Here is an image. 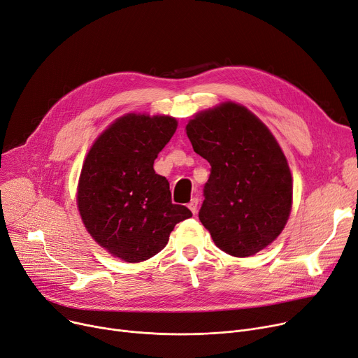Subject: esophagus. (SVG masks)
I'll return each mask as SVG.
<instances>
[{
  "label": "esophagus",
  "instance_id": "esophagus-1",
  "mask_svg": "<svg viewBox=\"0 0 358 358\" xmlns=\"http://www.w3.org/2000/svg\"><path fill=\"white\" fill-rule=\"evenodd\" d=\"M197 204H199V199H197V197H193V199H192V201L189 203V209L192 210V213H193V215H196V213H197Z\"/></svg>",
  "mask_w": 358,
  "mask_h": 358
}]
</instances>
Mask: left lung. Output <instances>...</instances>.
<instances>
[{
	"label": "left lung",
	"instance_id": "8db88e82",
	"mask_svg": "<svg viewBox=\"0 0 358 358\" xmlns=\"http://www.w3.org/2000/svg\"><path fill=\"white\" fill-rule=\"evenodd\" d=\"M194 152L210 164L199 212L216 247L250 257L285 229L293 181L287 159L268 127L241 104L200 111L185 126Z\"/></svg>",
	"mask_w": 358,
	"mask_h": 358
}]
</instances>
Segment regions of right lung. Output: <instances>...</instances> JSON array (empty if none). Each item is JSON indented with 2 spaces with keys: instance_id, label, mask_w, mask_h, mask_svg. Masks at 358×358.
Segmentation results:
<instances>
[{
  "instance_id": "1",
  "label": "right lung",
  "mask_w": 358,
  "mask_h": 358,
  "mask_svg": "<svg viewBox=\"0 0 358 358\" xmlns=\"http://www.w3.org/2000/svg\"><path fill=\"white\" fill-rule=\"evenodd\" d=\"M177 130L169 116L129 113L110 124L84 161L77 204L88 234L126 262L157 255L176 224L192 217L173 204L169 182L154 161Z\"/></svg>"
}]
</instances>
